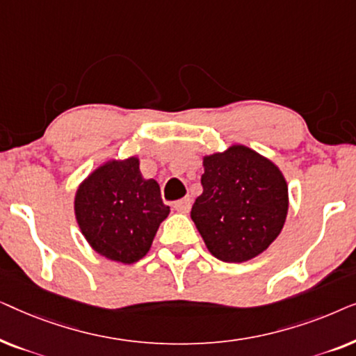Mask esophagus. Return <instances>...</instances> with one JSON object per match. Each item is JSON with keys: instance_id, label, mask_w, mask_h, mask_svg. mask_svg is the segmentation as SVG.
<instances>
[{"instance_id": "esophagus-1", "label": "esophagus", "mask_w": 356, "mask_h": 356, "mask_svg": "<svg viewBox=\"0 0 356 356\" xmlns=\"http://www.w3.org/2000/svg\"><path fill=\"white\" fill-rule=\"evenodd\" d=\"M175 211L181 212V213H186L189 212V209H191V199L189 197H184V199H179V201H177L173 204Z\"/></svg>"}]
</instances>
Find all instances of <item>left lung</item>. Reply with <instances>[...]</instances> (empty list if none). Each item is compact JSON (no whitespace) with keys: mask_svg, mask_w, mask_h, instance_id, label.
Returning <instances> with one entry per match:
<instances>
[{"mask_svg":"<svg viewBox=\"0 0 356 356\" xmlns=\"http://www.w3.org/2000/svg\"><path fill=\"white\" fill-rule=\"evenodd\" d=\"M202 194L191 209L207 250L223 262L250 261L279 236L289 211L280 170L245 145L204 157Z\"/></svg>","mask_w":356,"mask_h":356,"instance_id":"left-lung-1","label":"left lung"}]
</instances>
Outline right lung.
Returning a JSON list of instances; mask_svg holds the SVG:
<instances>
[{"label": "right lung", "instance_id": "add662e5", "mask_svg": "<svg viewBox=\"0 0 356 356\" xmlns=\"http://www.w3.org/2000/svg\"><path fill=\"white\" fill-rule=\"evenodd\" d=\"M76 218L99 254L133 264L147 254L170 207L155 179H144L139 160H111L77 189Z\"/></svg>", "mask_w": 356, "mask_h": 356}]
</instances>
